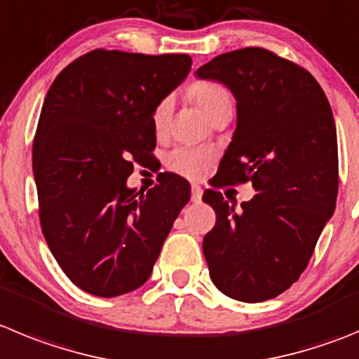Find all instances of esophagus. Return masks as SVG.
I'll use <instances>...</instances> for the list:
<instances>
[{"label": "esophagus", "instance_id": "obj_1", "mask_svg": "<svg viewBox=\"0 0 359 359\" xmlns=\"http://www.w3.org/2000/svg\"><path fill=\"white\" fill-rule=\"evenodd\" d=\"M203 189L199 185H192V203H201Z\"/></svg>", "mask_w": 359, "mask_h": 359}]
</instances>
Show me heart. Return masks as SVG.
I'll use <instances>...</instances> for the list:
<instances>
[{
    "label": "heart",
    "instance_id": "1",
    "mask_svg": "<svg viewBox=\"0 0 359 359\" xmlns=\"http://www.w3.org/2000/svg\"><path fill=\"white\" fill-rule=\"evenodd\" d=\"M190 96L203 108V111L208 115L210 121L215 119L222 110L233 108L231 92L224 85L217 83V81H197L190 88ZM172 107L174 103L170 96L162 97L154 104L153 114H151V123H153V130L156 135H163L169 128L170 117H172ZM212 162V151L199 149V147H176L167 156L169 169L187 177H192V180L205 176Z\"/></svg>",
    "mask_w": 359,
    "mask_h": 359
}]
</instances>
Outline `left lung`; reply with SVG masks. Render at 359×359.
I'll list each match as a JSON object with an SVG mask.
<instances>
[{
  "label": "left lung",
  "instance_id": "1",
  "mask_svg": "<svg viewBox=\"0 0 359 359\" xmlns=\"http://www.w3.org/2000/svg\"><path fill=\"white\" fill-rule=\"evenodd\" d=\"M236 100V130L203 201L217 222L203 240L210 278L244 302L274 299L308 267L338 194V144L324 90L301 65L263 48L219 55L197 69ZM251 181L235 210L217 188Z\"/></svg>",
  "mask_w": 359,
  "mask_h": 359
}]
</instances>
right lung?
<instances>
[{
    "label": "right lung",
    "instance_id": "add662e5",
    "mask_svg": "<svg viewBox=\"0 0 359 359\" xmlns=\"http://www.w3.org/2000/svg\"><path fill=\"white\" fill-rule=\"evenodd\" d=\"M189 55L94 49L67 65L46 94L34 139L39 219L49 251L76 287L117 297L142 287L190 199L165 174L128 189L133 165L156 146L151 114L187 78Z\"/></svg>",
    "mask_w": 359,
    "mask_h": 359
}]
</instances>
